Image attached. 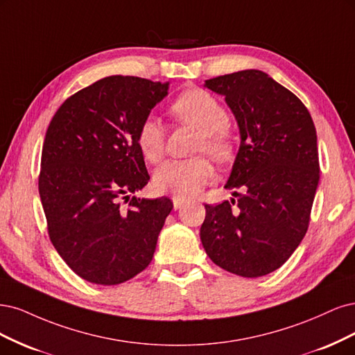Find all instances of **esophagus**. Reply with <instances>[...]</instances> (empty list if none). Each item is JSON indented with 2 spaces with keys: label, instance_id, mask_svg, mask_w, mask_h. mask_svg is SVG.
<instances>
[{
  "label": "esophagus",
  "instance_id": "esophagus-1",
  "mask_svg": "<svg viewBox=\"0 0 355 355\" xmlns=\"http://www.w3.org/2000/svg\"><path fill=\"white\" fill-rule=\"evenodd\" d=\"M173 203H174V209H180L181 207H184L186 200L178 198V196H174V198H173Z\"/></svg>",
  "mask_w": 355,
  "mask_h": 355
}]
</instances>
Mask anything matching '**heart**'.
I'll list each match as a JSON object with an SVG mask.
<instances>
[{
  "label": "heart",
  "instance_id": "heart-1",
  "mask_svg": "<svg viewBox=\"0 0 355 355\" xmlns=\"http://www.w3.org/2000/svg\"><path fill=\"white\" fill-rule=\"evenodd\" d=\"M173 115L182 123L200 132L194 155H208L215 161H224L232 153L233 143L227 127L230 115L223 103L200 88L182 93L171 106ZM166 135L162 122L147 116L137 131V146L147 162L157 164L165 153ZM214 180V169L205 159L166 161L153 174V187L161 193H174L187 199L199 193Z\"/></svg>",
  "mask_w": 355,
  "mask_h": 355
}]
</instances>
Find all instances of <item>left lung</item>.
I'll return each mask as SVG.
<instances>
[{
  "label": "left lung",
  "mask_w": 355,
  "mask_h": 355,
  "mask_svg": "<svg viewBox=\"0 0 355 355\" xmlns=\"http://www.w3.org/2000/svg\"><path fill=\"white\" fill-rule=\"evenodd\" d=\"M205 85L225 97L242 140L225 184L236 199L205 205L202 245L228 272L266 276L289 259L310 224L320 180L314 122L292 91L261 71Z\"/></svg>",
  "instance_id": "8db88e82"
}]
</instances>
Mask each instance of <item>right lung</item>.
I'll use <instances>...</instances> for the list:
<instances>
[{
  "instance_id": "obj_1",
  "label": "right lung",
  "mask_w": 355,
  "mask_h": 355,
  "mask_svg": "<svg viewBox=\"0 0 355 355\" xmlns=\"http://www.w3.org/2000/svg\"><path fill=\"white\" fill-rule=\"evenodd\" d=\"M168 84L113 75L66 98L42 146L38 190L53 246L79 277L113 286L153 258L173 202L139 199L150 177L137 131Z\"/></svg>"
}]
</instances>
